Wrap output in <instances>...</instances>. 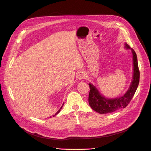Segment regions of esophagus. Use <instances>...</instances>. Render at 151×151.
I'll list each match as a JSON object with an SVG mask.
<instances>
[{
	"label": "esophagus",
	"mask_w": 151,
	"mask_h": 151,
	"mask_svg": "<svg viewBox=\"0 0 151 151\" xmlns=\"http://www.w3.org/2000/svg\"><path fill=\"white\" fill-rule=\"evenodd\" d=\"M86 77V74L85 73V72H82V71L78 72V78L79 79L81 80V79H85Z\"/></svg>",
	"instance_id": "obj_1"
}]
</instances>
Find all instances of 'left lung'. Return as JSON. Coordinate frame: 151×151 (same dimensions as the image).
<instances>
[{"mask_svg": "<svg viewBox=\"0 0 151 151\" xmlns=\"http://www.w3.org/2000/svg\"><path fill=\"white\" fill-rule=\"evenodd\" d=\"M126 49H130L133 55L134 73L133 79L127 91L122 96L115 98H106L100 94L98 89L92 84L89 83L90 92L88 95V103L93 110L99 114H104L112 113L116 110L125 108L131 101L139 81V71L138 68L137 56L134 49L130 48V46L125 43Z\"/></svg>", "mask_w": 151, "mask_h": 151, "instance_id": "1", "label": "left lung"}]
</instances>
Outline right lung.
<instances>
[{
  "mask_svg": "<svg viewBox=\"0 0 151 151\" xmlns=\"http://www.w3.org/2000/svg\"><path fill=\"white\" fill-rule=\"evenodd\" d=\"M64 103H63V106H61V108H60V109H59V110H58V112H56V114H55V115H53V116H56V115L57 114H58V113H59V112L60 111H61V109L63 108V106H64ZM50 118H51V116H50Z\"/></svg>",
  "mask_w": 151,
  "mask_h": 151,
  "instance_id": "1",
  "label": "right lung"
}]
</instances>
